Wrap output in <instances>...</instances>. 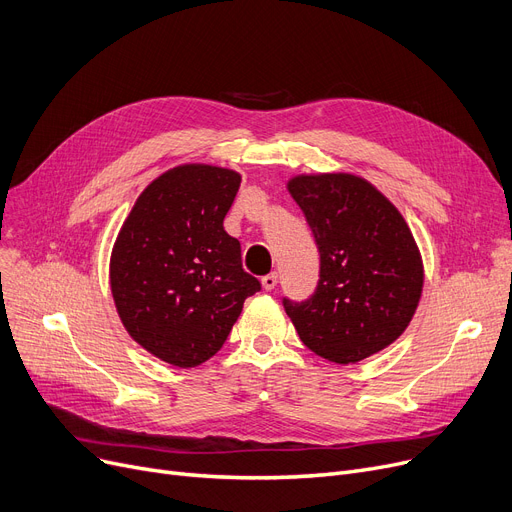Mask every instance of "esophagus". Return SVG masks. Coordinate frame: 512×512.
Segmentation results:
<instances>
[{
	"label": "esophagus",
	"instance_id": "34e87169",
	"mask_svg": "<svg viewBox=\"0 0 512 512\" xmlns=\"http://www.w3.org/2000/svg\"><path fill=\"white\" fill-rule=\"evenodd\" d=\"M277 273H269V275H264L262 277V287L266 289V291H271V289H275V285H277Z\"/></svg>",
	"mask_w": 512,
	"mask_h": 512
}]
</instances>
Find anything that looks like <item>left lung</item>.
<instances>
[{
    "label": "left lung",
    "instance_id": "left-lung-1",
    "mask_svg": "<svg viewBox=\"0 0 512 512\" xmlns=\"http://www.w3.org/2000/svg\"><path fill=\"white\" fill-rule=\"evenodd\" d=\"M287 191L321 252L308 302L283 300L304 346L337 364L369 358L406 331L423 294V258L400 210L364 177L296 175Z\"/></svg>",
    "mask_w": 512,
    "mask_h": 512
}]
</instances>
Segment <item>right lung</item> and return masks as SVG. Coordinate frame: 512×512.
<instances>
[{"label": "right lung", "mask_w": 512, "mask_h": 512, "mask_svg": "<svg viewBox=\"0 0 512 512\" xmlns=\"http://www.w3.org/2000/svg\"><path fill=\"white\" fill-rule=\"evenodd\" d=\"M241 185L237 170L187 162L135 200L110 254L118 319L152 356L189 369L223 348L260 283L241 269L223 221Z\"/></svg>", "instance_id": "add662e5"}]
</instances>
